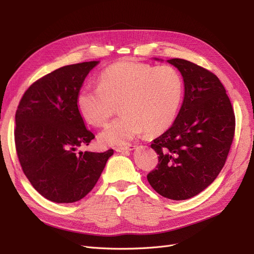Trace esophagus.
I'll return each instance as SVG.
<instances>
[{
  "label": "esophagus",
  "instance_id": "34e87169",
  "mask_svg": "<svg viewBox=\"0 0 254 254\" xmlns=\"http://www.w3.org/2000/svg\"><path fill=\"white\" fill-rule=\"evenodd\" d=\"M135 148H136V145H132V144H129V145H127V146L116 147V148H115V151H116L117 153L127 154V153H128V152H130V151H133V149H135Z\"/></svg>",
  "mask_w": 254,
  "mask_h": 254
}]
</instances>
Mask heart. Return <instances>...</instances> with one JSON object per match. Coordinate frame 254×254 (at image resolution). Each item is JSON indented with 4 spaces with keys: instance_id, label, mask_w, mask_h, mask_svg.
I'll return each instance as SVG.
<instances>
[{
    "instance_id": "obj_1",
    "label": "heart",
    "mask_w": 254,
    "mask_h": 254,
    "mask_svg": "<svg viewBox=\"0 0 254 254\" xmlns=\"http://www.w3.org/2000/svg\"><path fill=\"white\" fill-rule=\"evenodd\" d=\"M183 96L181 74L172 65L119 62L103 70L98 86L84 83L76 95L80 115L89 124L102 127L116 113L99 135L102 143L125 146L142 134L162 133L170 127Z\"/></svg>"
}]
</instances>
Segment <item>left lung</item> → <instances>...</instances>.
Returning a JSON list of instances; mask_svg holds the SVG:
<instances>
[{"label":"left lung","mask_w":254,"mask_h":254,"mask_svg":"<svg viewBox=\"0 0 254 254\" xmlns=\"http://www.w3.org/2000/svg\"><path fill=\"white\" fill-rule=\"evenodd\" d=\"M167 63L182 75L184 99L173 126L153 140L159 163L147 181L164 198L180 201L203 191L222 171L236 117L226 90L213 73L181 59Z\"/></svg>","instance_id":"left-lung-1"}]
</instances>
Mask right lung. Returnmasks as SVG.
Returning a JSON list of instances; mask_svg holds the SVG:
<instances>
[{
  "mask_svg": "<svg viewBox=\"0 0 254 254\" xmlns=\"http://www.w3.org/2000/svg\"><path fill=\"white\" fill-rule=\"evenodd\" d=\"M99 62L64 65L33 82L15 113L14 140L22 170L37 192L73 203L95 186L113 149L79 152L95 138L76 106L77 92Z\"/></svg>",
  "mask_w": 254,
  "mask_h": 254,
  "instance_id": "1",
  "label": "right lung"
}]
</instances>
